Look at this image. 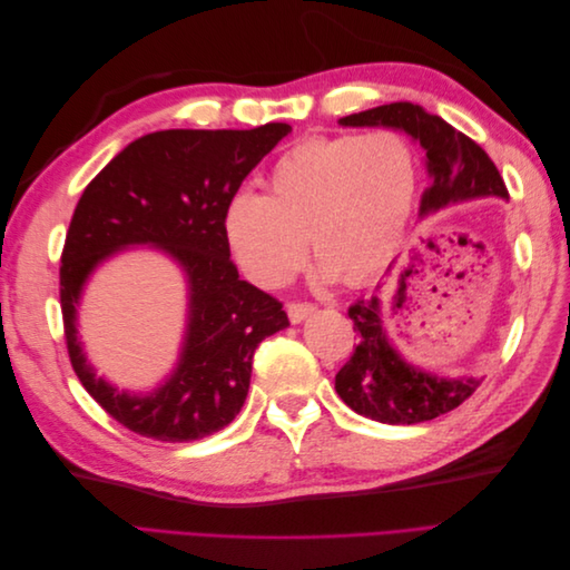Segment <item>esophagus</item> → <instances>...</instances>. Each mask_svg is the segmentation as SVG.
<instances>
[{"label": "esophagus", "mask_w": 570, "mask_h": 570, "mask_svg": "<svg viewBox=\"0 0 570 570\" xmlns=\"http://www.w3.org/2000/svg\"><path fill=\"white\" fill-rule=\"evenodd\" d=\"M316 312V304L312 302H289L287 304V316L292 323H302L308 314Z\"/></svg>", "instance_id": "34e87169"}]
</instances>
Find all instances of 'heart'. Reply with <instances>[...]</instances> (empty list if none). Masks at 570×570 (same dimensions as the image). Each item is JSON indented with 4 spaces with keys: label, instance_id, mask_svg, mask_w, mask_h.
Segmentation results:
<instances>
[{
    "label": "heart",
    "instance_id": "heart-1",
    "mask_svg": "<svg viewBox=\"0 0 570 570\" xmlns=\"http://www.w3.org/2000/svg\"><path fill=\"white\" fill-rule=\"evenodd\" d=\"M419 193V157L392 128L316 135L273 164L266 195L243 189L223 212L228 249L254 283L283 287L308 256L323 278L361 285L402 247Z\"/></svg>",
    "mask_w": 570,
    "mask_h": 570
}]
</instances>
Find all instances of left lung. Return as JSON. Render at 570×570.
Wrapping results in <instances>:
<instances>
[{
	"label": "left lung",
	"mask_w": 570,
	"mask_h": 570,
	"mask_svg": "<svg viewBox=\"0 0 570 570\" xmlns=\"http://www.w3.org/2000/svg\"><path fill=\"white\" fill-rule=\"evenodd\" d=\"M342 126H383L409 132L419 140L428 157V174L433 185L421 199V216L444 209L450 204L475 197L509 199V189L499 176L488 151L469 135L452 128L435 114L411 101H394L361 114L340 118ZM413 268H402L396 275L392 304H400L406 292V278ZM350 318L358 344L335 375V390L342 402L356 413L390 425H413L433 421L442 413L456 409L480 387L478 377H438L409 366L396 354L385 335V302L381 295L358 299L350 306Z\"/></svg>",
	"instance_id": "left-lung-1"
}]
</instances>
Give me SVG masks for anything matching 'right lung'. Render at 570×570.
Listing matches in <instances>:
<instances>
[{
  "label": "right lung",
  "mask_w": 570,
  "mask_h": 570,
  "mask_svg": "<svg viewBox=\"0 0 570 570\" xmlns=\"http://www.w3.org/2000/svg\"><path fill=\"white\" fill-rule=\"evenodd\" d=\"M292 128L159 130L130 142L85 187L59 268L63 335L82 387L114 421L159 442H193L226 428L243 409L258 342L289 325L283 304L239 281L223 235V212L252 168ZM154 244L190 283L181 364L147 397L116 393L87 366L75 304L87 275L114 250Z\"/></svg>",
  "instance_id": "right-lung-1"
}]
</instances>
